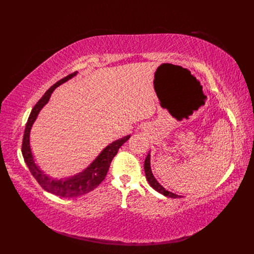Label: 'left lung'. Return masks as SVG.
<instances>
[{"instance_id":"left-lung-1","label":"left lung","mask_w":254,"mask_h":254,"mask_svg":"<svg viewBox=\"0 0 254 254\" xmlns=\"http://www.w3.org/2000/svg\"><path fill=\"white\" fill-rule=\"evenodd\" d=\"M144 171H145V175H146V178H147V181L149 182V184L152 186V189H154L156 191H158L159 193H162L166 196H169V197H173V198H177V197H181L180 195H177L175 193H173L171 191H168L166 190L163 186L159 184L154 176L152 175V172H151V169H150V154L148 153L147 156H146L145 158V162H144Z\"/></svg>"}]
</instances>
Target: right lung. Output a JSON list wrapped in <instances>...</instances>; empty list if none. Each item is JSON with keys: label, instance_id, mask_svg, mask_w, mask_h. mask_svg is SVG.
<instances>
[{"label": "right lung", "instance_id": "obj_1", "mask_svg": "<svg viewBox=\"0 0 254 254\" xmlns=\"http://www.w3.org/2000/svg\"><path fill=\"white\" fill-rule=\"evenodd\" d=\"M76 75V72L69 74L64 78L61 79L56 84H53L45 93L44 96L40 99L37 104L34 106V108L29 116L28 123L25 125V129L22 139L21 145V152L24 158V162L29 167L30 172L34 178L37 180L39 185L46 191L53 193L56 195H60L63 197H76L79 195L85 194L91 190H95L97 186L105 179L107 173L110 168L111 162L113 157L117 154L118 149L129 139V136H127L123 139L117 140L110 144L109 146L102 151V153L96 158L86 170H84L80 174L73 176L71 178L64 179V180H52L51 178L45 176L43 173L40 171L34 163L33 155L30 148V131L31 127L37 118L38 113L43 108V106L48 102L52 91L56 89L60 84L64 83L66 80L72 78Z\"/></svg>", "mask_w": 254, "mask_h": 254}]
</instances>
